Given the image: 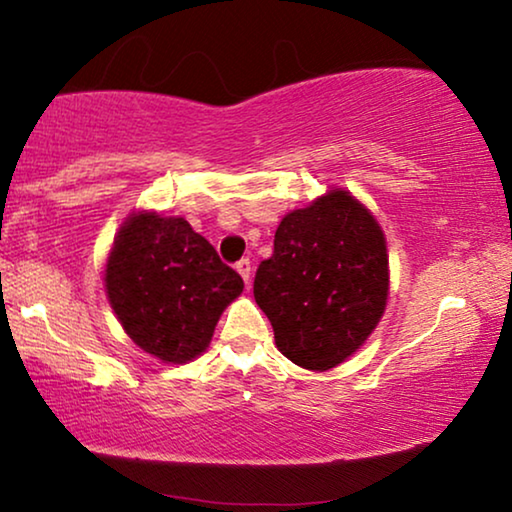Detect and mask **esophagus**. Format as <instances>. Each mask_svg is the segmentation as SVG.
Here are the masks:
<instances>
[{
	"label": "esophagus",
	"instance_id": "34e87169",
	"mask_svg": "<svg viewBox=\"0 0 512 512\" xmlns=\"http://www.w3.org/2000/svg\"><path fill=\"white\" fill-rule=\"evenodd\" d=\"M235 270L240 272L244 284H249V281H251V261H249V258H242V261L235 263Z\"/></svg>",
	"mask_w": 512,
	"mask_h": 512
}]
</instances>
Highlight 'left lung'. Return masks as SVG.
<instances>
[{
    "label": "left lung",
    "mask_w": 512,
    "mask_h": 512,
    "mask_svg": "<svg viewBox=\"0 0 512 512\" xmlns=\"http://www.w3.org/2000/svg\"><path fill=\"white\" fill-rule=\"evenodd\" d=\"M388 249L365 205L332 189L288 212L256 270L254 298L274 344L295 365L325 372L365 344L388 302Z\"/></svg>",
    "instance_id": "1"
}]
</instances>
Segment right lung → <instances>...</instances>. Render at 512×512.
<instances>
[{
  "instance_id": "1",
  "label": "right lung",
  "mask_w": 512,
  "mask_h": 512,
  "mask_svg": "<svg viewBox=\"0 0 512 512\" xmlns=\"http://www.w3.org/2000/svg\"><path fill=\"white\" fill-rule=\"evenodd\" d=\"M242 277L182 217L136 212L106 263V293L122 328L145 353L182 365L210 344Z\"/></svg>"
}]
</instances>
